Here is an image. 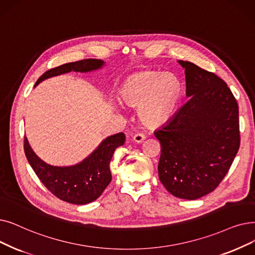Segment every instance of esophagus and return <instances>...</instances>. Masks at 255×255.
Returning a JSON list of instances; mask_svg holds the SVG:
<instances>
[{
	"mask_svg": "<svg viewBox=\"0 0 255 255\" xmlns=\"http://www.w3.org/2000/svg\"><path fill=\"white\" fill-rule=\"evenodd\" d=\"M132 138H133V140L135 141V142H142L143 140H145V138H146V136L145 135H143L142 133H136L135 135H133V137H132Z\"/></svg>",
	"mask_w": 255,
	"mask_h": 255,
	"instance_id": "1",
	"label": "esophagus"
}]
</instances>
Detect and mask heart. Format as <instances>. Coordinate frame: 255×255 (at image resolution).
<instances>
[{"mask_svg":"<svg viewBox=\"0 0 255 255\" xmlns=\"http://www.w3.org/2000/svg\"><path fill=\"white\" fill-rule=\"evenodd\" d=\"M182 96V85L174 74L140 71L130 75L121 84L119 97L127 106H138L143 126L157 128L174 116Z\"/></svg>","mask_w":255,"mask_h":255,"instance_id":"b5f03b06","label":"heart"}]
</instances>
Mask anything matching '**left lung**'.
Here are the masks:
<instances>
[{
  "label": "left lung",
  "mask_w": 255,
  "mask_h": 255,
  "mask_svg": "<svg viewBox=\"0 0 255 255\" xmlns=\"http://www.w3.org/2000/svg\"><path fill=\"white\" fill-rule=\"evenodd\" d=\"M185 69L187 101L154 132L160 141V182L173 196L195 200L223 180L240 148L239 105L227 84L198 65Z\"/></svg>",
  "instance_id": "1"
}]
</instances>
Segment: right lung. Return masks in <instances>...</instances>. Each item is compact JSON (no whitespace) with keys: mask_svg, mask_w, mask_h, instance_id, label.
<instances>
[{"mask_svg":"<svg viewBox=\"0 0 255 255\" xmlns=\"http://www.w3.org/2000/svg\"><path fill=\"white\" fill-rule=\"evenodd\" d=\"M103 65L104 61L100 59H83L65 63L42 74L34 87L54 76L70 72L87 73L101 69ZM125 139L123 132L108 136L90 156L71 167H54L42 161L30 147L26 136L24 150L33 171L54 196L65 202L81 205L95 201L112 181L109 163L116 149L124 145Z\"/></svg>","mask_w":255,"mask_h":255,"instance_id":"right-lung-1","label":"right lung"}]
</instances>
